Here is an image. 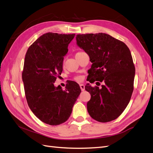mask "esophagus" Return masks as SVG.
Returning <instances> with one entry per match:
<instances>
[{
    "instance_id": "34e87169",
    "label": "esophagus",
    "mask_w": 153,
    "mask_h": 153,
    "mask_svg": "<svg viewBox=\"0 0 153 153\" xmlns=\"http://www.w3.org/2000/svg\"><path fill=\"white\" fill-rule=\"evenodd\" d=\"M80 89H81L82 91H85V85L84 84H80Z\"/></svg>"
}]
</instances>
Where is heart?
<instances>
[{
  "label": "heart",
  "mask_w": 153,
  "mask_h": 153,
  "mask_svg": "<svg viewBox=\"0 0 153 153\" xmlns=\"http://www.w3.org/2000/svg\"><path fill=\"white\" fill-rule=\"evenodd\" d=\"M75 80L77 82H80V81L82 80V77L81 76H76L75 78Z\"/></svg>",
  "instance_id": "1"
}]
</instances>
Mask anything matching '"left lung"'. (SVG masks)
<instances>
[{"label":"left lung","mask_w":153,"mask_h":153,"mask_svg":"<svg viewBox=\"0 0 153 153\" xmlns=\"http://www.w3.org/2000/svg\"><path fill=\"white\" fill-rule=\"evenodd\" d=\"M76 40L92 63L87 80L104 83L101 89L85 85L91 96L88 112L97 121H113L126 108L133 91L135 68L130 50L123 41L105 33L77 34Z\"/></svg>","instance_id":"left-lung-1"}]
</instances>
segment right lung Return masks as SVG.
Segmentation results:
<instances>
[{"label":"right lung","mask_w":153,"mask_h":153,"mask_svg":"<svg viewBox=\"0 0 153 153\" xmlns=\"http://www.w3.org/2000/svg\"><path fill=\"white\" fill-rule=\"evenodd\" d=\"M75 36L48 32L37 39L25 55L22 80L27 103L37 117L52 126L67 121L81 92L75 82L66 85L65 91L54 85Z\"/></svg>","instance_id":"add662e5"}]
</instances>
